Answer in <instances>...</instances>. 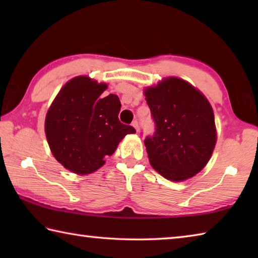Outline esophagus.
<instances>
[{"label": "esophagus", "instance_id": "esophagus-1", "mask_svg": "<svg viewBox=\"0 0 258 258\" xmlns=\"http://www.w3.org/2000/svg\"><path fill=\"white\" fill-rule=\"evenodd\" d=\"M132 126H133L135 130H137V132H139V123H138V120H133Z\"/></svg>", "mask_w": 258, "mask_h": 258}]
</instances>
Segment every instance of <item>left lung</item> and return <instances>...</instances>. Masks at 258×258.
Listing matches in <instances>:
<instances>
[{"mask_svg": "<svg viewBox=\"0 0 258 258\" xmlns=\"http://www.w3.org/2000/svg\"><path fill=\"white\" fill-rule=\"evenodd\" d=\"M145 95L156 125L155 134L145 140L151 166L171 181L195 176L211 159L216 143L211 103L177 77L147 87Z\"/></svg>", "mask_w": 258, "mask_h": 258, "instance_id": "left-lung-1", "label": "left lung"}]
</instances>
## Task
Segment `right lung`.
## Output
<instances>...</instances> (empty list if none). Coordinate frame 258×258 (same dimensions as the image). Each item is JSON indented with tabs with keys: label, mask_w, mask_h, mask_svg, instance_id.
<instances>
[{
	"label": "right lung",
	"mask_w": 258,
	"mask_h": 258,
	"mask_svg": "<svg viewBox=\"0 0 258 258\" xmlns=\"http://www.w3.org/2000/svg\"><path fill=\"white\" fill-rule=\"evenodd\" d=\"M107 84L77 76L56 95L45 117V134L52 155L64 168L85 175L104 164L126 134L135 128L120 123L116 94L102 97Z\"/></svg>",
	"instance_id": "right-lung-1"
}]
</instances>
